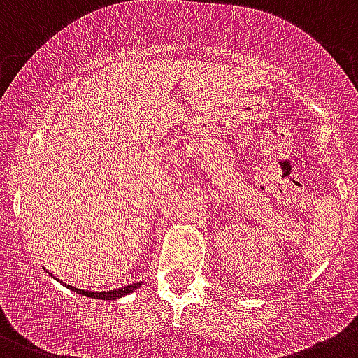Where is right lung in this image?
I'll return each mask as SVG.
<instances>
[{"instance_id": "add662e5", "label": "right lung", "mask_w": 358, "mask_h": 358, "mask_svg": "<svg viewBox=\"0 0 358 358\" xmlns=\"http://www.w3.org/2000/svg\"><path fill=\"white\" fill-rule=\"evenodd\" d=\"M141 281L138 283H134V285H128V287L124 288H115V290H107V292H87V290H79V288L75 287H70L68 285V288H70L71 292H75V294L79 295H84V297H91V299H101V301H115V299L122 297V295H128L131 294V292L137 290L138 287H141Z\"/></svg>"}]
</instances>
